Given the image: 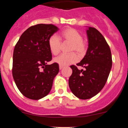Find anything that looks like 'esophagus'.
I'll list each match as a JSON object with an SVG mask.
<instances>
[{
	"label": "esophagus",
	"instance_id": "34e87169",
	"mask_svg": "<svg viewBox=\"0 0 128 128\" xmlns=\"http://www.w3.org/2000/svg\"><path fill=\"white\" fill-rule=\"evenodd\" d=\"M59 68H60V70H62L63 68V66H61V65H60V66H59Z\"/></svg>",
	"mask_w": 128,
	"mask_h": 128
}]
</instances>
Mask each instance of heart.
Instances as JSON below:
<instances>
[{"label":"heart","instance_id":"obj_1","mask_svg":"<svg viewBox=\"0 0 128 128\" xmlns=\"http://www.w3.org/2000/svg\"><path fill=\"white\" fill-rule=\"evenodd\" d=\"M69 43L68 51L75 52L82 57L86 52V44L82 40V36L78 30L74 28H67L63 29L58 37L52 35L48 40V46L50 52L53 55H57L62 48V43ZM78 60V56L74 52L67 54H61L54 59V62L61 66H66L76 62Z\"/></svg>","mask_w":128,"mask_h":128}]
</instances>
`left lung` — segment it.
<instances>
[{"instance_id":"obj_1","label":"left lung","mask_w":128,"mask_h":128,"mask_svg":"<svg viewBox=\"0 0 128 128\" xmlns=\"http://www.w3.org/2000/svg\"><path fill=\"white\" fill-rule=\"evenodd\" d=\"M88 47L85 56L77 64L84 70L71 65L72 74L68 80L73 94L81 99L96 96L103 88L112 66L110 48L102 34L96 28L86 29Z\"/></svg>"}]
</instances>
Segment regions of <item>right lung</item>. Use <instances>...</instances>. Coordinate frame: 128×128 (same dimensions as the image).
Masks as SVG:
<instances>
[{
    "label": "right lung",
    "instance_id": "obj_1",
    "mask_svg": "<svg viewBox=\"0 0 128 128\" xmlns=\"http://www.w3.org/2000/svg\"><path fill=\"white\" fill-rule=\"evenodd\" d=\"M59 29L52 24H37L23 32L13 51V74L15 84L25 97L38 100L50 92L59 65L52 60L48 38Z\"/></svg>",
    "mask_w": 128,
    "mask_h": 128
}]
</instances>
